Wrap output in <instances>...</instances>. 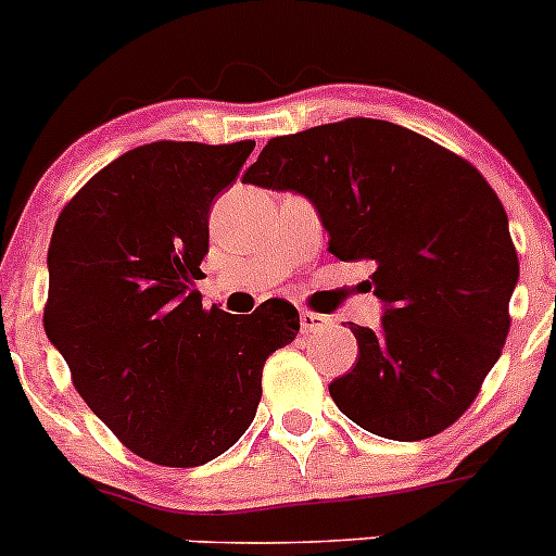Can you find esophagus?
<instances>
[{"label": "esophagus", "instance_id": "esophagus-1", "mask_svg": "<svg viewBox=\"0 0 556 556\" xmlns=\"http://www.w3.org/2000/svg\"><path fill=\"white\" fill-rule=\"evenodd\" d=\"M299 320H301V331L304 333L320 331V328H326L328 323H331L326 315H317V312H301Z\"/></svg>", "mask_w": 556, "mask_h": 556}]
</instances>
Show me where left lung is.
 Wrapping results in <instances>:
<instances>
[{
    "label": "left lung",
    "mask_w": 556,
    "mask_h": 556,
    "mask_svg": "<svg viewBox=\"0 0 556 556\" xmlns=\"http://www.w3.org/2000/svg\"><path fill=\"white\" fill-rule=\"evenodd\" d=\"M247 185L299 192L339 261H371L380 328L350 323L358 361L328 386L377 438L415 443L448 429L497 364L519 257L508 214L467 160L380 118L271 138Z\"/></svg>",
    "instance_id": "8db88e82"
}]
</instances>
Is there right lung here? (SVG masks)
<instances>
[{"label":"right lung","instance_id":"1","mask_svg":"<svg viewBox=\"0 0 556 556\" xmlns=\"http://www.w3.org/2000/svg\"><path fill=\"white\" fill-rule=\"evenodd\" d=\"M255 141H157L122 154L62 208L48 247L46 337L91 413L141 459L198 467L255 418L263 364L299 333L271 299L203 309L208 208Z\"/></svg>","mask_w":556,"mask_h":556}]
</instances>
